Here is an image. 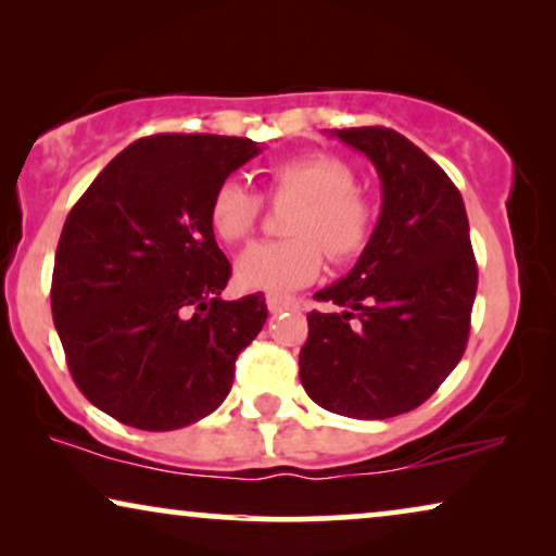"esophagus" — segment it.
<instances>
[{"label":"esophagus","mask_w":556,"mask_h":556,"mask_svg":"<svg viewBox=\"0 0 556 556\" xmlns=\"http://www.w3.org/2000/svg\"><path fill=\"white\" fill-rule=\"evenodd\" d=\"M265 303H268L270 314H280V311L301 306L299 299H293V295H283V293H268L265 295Z\"/></svg>","instance_id":"34e87169"}]
</instances>
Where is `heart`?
I'll return each mask as SVG.
<instances>
[{
  "label": "heart",
  "mask_w": 556,
  "mask_h": 556,
  "mask_svg": "<svg viewBox=\"0 0 556 556\" xmlns=\"http://www.w3.org/2000/svg\"><path fill=\"white\" fill-rule=\"evenodd\" d=\"M273 202L299 200L288 215L293 238L257 242L235 263L238 283L255 291L283 293L314 283L324 268V250L333 263H352L369 248L377 227V207L356 187V172L344 159L311 151L288 156L268 172ZM265 202L245 179L219 181L210 200V225L227 245L253 238Z\"/></svg>",
  "instance_id": "obj_1"
}]
</instances>
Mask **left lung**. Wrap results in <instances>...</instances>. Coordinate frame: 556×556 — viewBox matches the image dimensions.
<instances>
[{"label": "left lung", "mask_w": 556, "mask_h": 556, "mask_svg": "<svg viewBox=\"0 0 556 556\" xmlns=\"http://www.w3.org/2000/svg\"><path fill=\"white\" fill-rule=\"evenodd\" d=\"M382 179L375 238L346 278L314 299L301 384L329 413L384 420L420 407L466 352L478 288L468 215L451 177L384 126L333 131Z\"/></svg>", "instance_id": "8db88e82"}]
</instances>
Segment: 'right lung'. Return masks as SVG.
<instances>
[{
    "label": "right lung",
    "instance_id": "right-lung-1",
    "mask_svg": "<svg viewBox=\"0 0 556 556\" xmlns=\"http://www.w3.org/2000/svg\"><path fill=\"white\" fill-rule=\"evenodd\" d=\"M261 147L240 136L134 141L75 202L52 270V321L78 390L139 430H177L223 405L261 333L263 293L223 301L230 261L210 200Z\"/></svg>",
    "mask_w": 556,
    "mask_h": 556
}]
</instances>
